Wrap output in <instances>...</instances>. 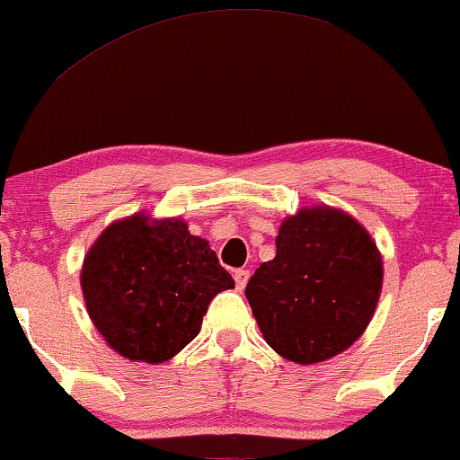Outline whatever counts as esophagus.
Returning <instances> with one entry per match:
<instances>
[{"label": "esophagus", "mask_w": 460, "mask_h": 460, "mask_svg": "<svg viewBox=\"0 0 460 460\" xmlns=\"http://www.w3.org/2000/svg\"><path fill=\"white\" fill-rule=\"evenodd\" d=\"M247 279H250V271H247V269H236V271H234V284H236V288H239V290L245 288Z\"/></svg>", "instance_id": "esophagus-1"}]
</instances>
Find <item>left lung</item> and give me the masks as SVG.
<instances>
[{
  "mask_svg": "<svg viewBox=\"0 0 460 460\" xmlns=\"http://www.w3.org/2000/svg\"><path fill=\"white\" fill-rule=\"evenodd\" d=\"M275 250L245 288L262 338L301 366L336 358L375 316L383 286L379 247L358 219L318 204L282 221Z\"/></svg>",
  "mask_w": 460,
  "mask_h": 460,
  "instance_id": "8db88e82",
  "label": "left lung"
}]
</instances>
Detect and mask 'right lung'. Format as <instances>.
Listing matches in <instances>:
<instances>
[{
  "instance_id": "add662e5",
  "label": "right lung",
  "mask_w": 460,
  "mask_h": 460,
  "mask_svg": "<svg viewBox=\"0 0 460 460\" xmlns=\"http://www.w3.org/2000/svg\"><path fill=\"white\" fill-rule=\"evenodd\" d=\"M234 288L207 239L178 217L135 213L113 221L81 267L88 314L122 358L164 364L191 342L208 304Z\"/></svg>"
}]
</instances>
